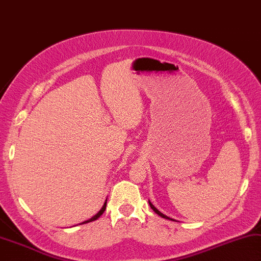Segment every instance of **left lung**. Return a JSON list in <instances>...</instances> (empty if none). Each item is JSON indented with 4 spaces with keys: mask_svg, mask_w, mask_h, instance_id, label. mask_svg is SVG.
Segmentation results:
<instances>
[{
    "mask_svg": "<svg viewBox=\"0 0 261 261\" xmlns=\"http://www.w3.org/2000/svg\"><path fill=\"white\" fill-rule=\"evenodd\" d=\"M149 204H150V207H151V209H152V210H153V211H154V213H155L156 215H159V216H160V217H162V218H165V219L174 220V222H176V220H175V219H173V218H170V217H168V216H166V215H164V214H162V213H160V211H159L158 209H156V208L154 207V205H153V204H152V203L150 202V200H149Z\"/></svg>",
    "mask_w": 261,
    "mask_h": 261,
    "instance_id": "left-lung-1",
    "label": "left lung"
}]
</instances>
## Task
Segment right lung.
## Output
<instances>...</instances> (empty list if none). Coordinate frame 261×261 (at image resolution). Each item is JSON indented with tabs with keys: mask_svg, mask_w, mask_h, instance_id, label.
Instances as JSON below:
<instances>
[{
	"mask_svg": "<svg viewBox=\"0 0 261 261\" xmlns=\"http://www.w3.org/2000/svg\"><path fill=\"white\" fill-rule=\"evenodd\" d=\"M106 207H107V200L105 201V203H103V205H102V208L100 209V211H99V213H97L96 215H94V216H93V217L92 218H90V219H88V220H85V222H83V223H81V224H87V223H90V222H94V220H96L97 218H99L100 217V216L103 214V213H105V210H106Z\"/></svg>",
	"mask_w": 261,
	"mask_h": 261,
	"instance_id": "right-lung-1",
	"label": "right lung"
}]
</instances>
